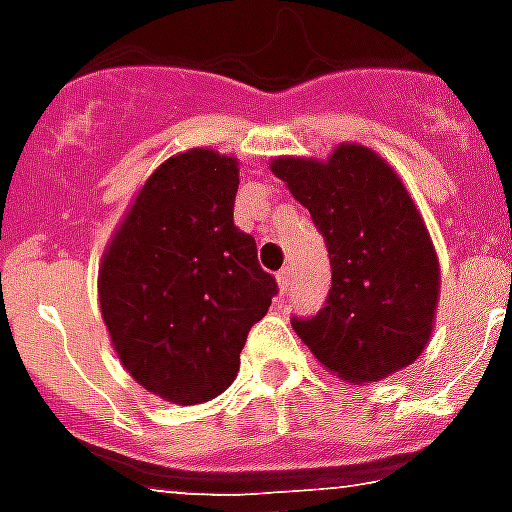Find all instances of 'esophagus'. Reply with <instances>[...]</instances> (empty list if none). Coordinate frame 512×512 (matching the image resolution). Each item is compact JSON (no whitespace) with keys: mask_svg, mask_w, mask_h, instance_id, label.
I'll return each mask as SVG.
<instances>
[{"mask_svg":"<svg viewBox=\"0 0 512 512\" xmlns=\"http://www.w3.org/2000/svg\"><path fill=\"white\" fill-rule=\"evenodd\" d=\"M277 288L279 293H285V290L290 288V268H282L277 274Z\"/></svg>","mask_w":512,"mask_h":512,"instance_id":"esophagus-1","label":"esophagus"}]
</instances>
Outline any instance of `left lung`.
<instances>
[{"mask_svg": "<svg viewBox=\"0 0 512 512\" xmlns=\"http://www.w3.org/2000/svg\"><path fill=\"white\" fill-rule=\"evenodd\" d=\"M332 260L329 301L293 329L340 381L370 384L414 365L436 326L441 266L406 183L376 150L340 142L329 158L277 156Z\"/></svg>", "mask_w": 512, "mask_h": 512, "instance_id": "8db88e82", "label": "left lung"}]
</instances>
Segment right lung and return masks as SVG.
<instances>
[{
  "label": "right lung",
  "instance_id": "obj_1",
  "mask_svg": "<svg viewBox=\"0 0 512 512\" xmlns=\"http://www.w3.org/2000/svg\"><path fill=\"white\" fill-rule=\"evenodd\" d=\"M238 158L191 147L139 186L98 266V304L117 359L175 406L222 395L277 282L233 224Z\"/></svg>",
  "mask_w": 512,
  "mask_h": 512
}]
</instances>
